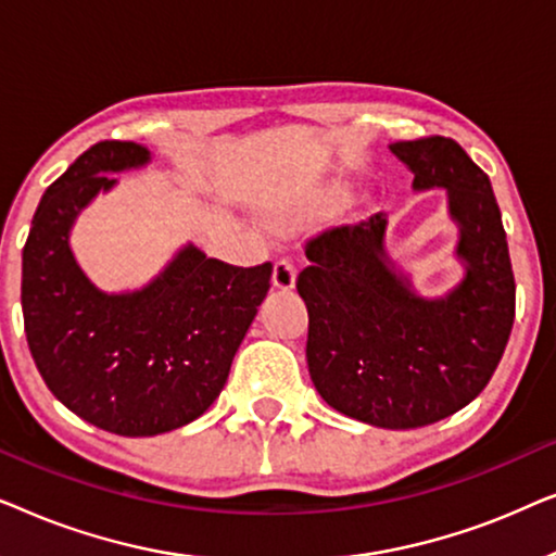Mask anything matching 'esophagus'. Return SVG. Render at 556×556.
Returning a JSON list of instances; mask_svg holds the SVG:
<instances>
[{"label":"esophagus","mask_w":556,"mask_h":556,"mask_svg":"<svg viewBox=\"0 0 556 556\" xmlns=\"http://www.w3.org/2000/svg\"><path fill=\"white\" fill-rule=\"evenodd\" d=\"M295 286V268L291 261H286V257H280V261L273 265V288L280 293H288L293 291Z\"/></svg>","instance_id":"1"}]
</instances>
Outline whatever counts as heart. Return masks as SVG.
I'll return each mask as SVG.
<instances>
[{
  "mask_svg": "<svg viewBox=\"0 0 556 556\" xmlns=\"http://www.w3.org/2000/svg\"><path fill=\"white\" fill-rule=\"evenodd\" d=\"M344 197H346V187L339 185V181H331V185H326L321 192H318V200L321 202H339V200H344ZM299 215H301V210H288V212H283V215L276 217V223L278 225L291 223V219H295Z\"/></svg>",
  "mask_w": 556,
  "mask_h": 556,
  "instance_id": "obj_1",
  "label": "heart"
}]
</instances>
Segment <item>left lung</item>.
<instances>
[{"label": "left lung", "instance_id": "8db88e82", "mask_svg": "<svg viewBox=\"0 0 556 556\" xmlns=\"http://www.w3.org/2000/svg\"><path fill=\"white\" fill-rule=\"evenodd\" d=\"M415 192L445 189L463 278L443 295L415 291L387 253V215L306 245L308 375L341 415L387 430L425 428L473 402L504 356L516 286L491 181L445 136L390 143Z\"/></svg>", "mask_w": 556, "mask_h": 556}]
</instances>
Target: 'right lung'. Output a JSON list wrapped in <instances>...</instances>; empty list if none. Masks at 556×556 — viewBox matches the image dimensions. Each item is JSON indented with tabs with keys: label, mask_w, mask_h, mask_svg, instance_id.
<instances>
[{
	"label": "right lung",
	"mask_w": 556,
	"mask_h": 556,
	"mask_svg": "<svg viewBox=\"0 0 556 556\" xmlns=\"http://www.w3.org/2000/svg\"><path fill=\"white\" fill-rule=\"evenodd\" d=\"M147 164L141 143L90 147L42 194L22 250L25 333L45 384L71 413L126 438L177 430L217 400L273 273L187 242L147 286L101 291L75 261L73 225L118 185L113 174Z\"/></svg>",
	"instance_id": "1"
}]
</instances>
